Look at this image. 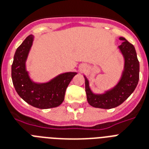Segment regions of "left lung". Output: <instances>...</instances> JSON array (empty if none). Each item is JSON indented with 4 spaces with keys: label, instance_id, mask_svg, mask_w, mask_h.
I'll return each mask as SVG.
<instances>
[{
    "label": "left lung",
    "instance_id": "8db88e82",
    "mask_svg": "<svg viewBox=\"0 0 149 149\" xmlns=\"http://www.w3.org/2000/svg\"><path fill=\"white\" fill-rule=\"evenodd\" d=\"M123 42L118 46L123 56L124 67L119 81L113 88L103 94H95L90 88L89 81L85 75V91L88 104L101 109H112L123 104L135 91L139 80V62L135 47L124 37L119 38Z\"/></svg>",
    "mask_w": 149,
    "mask_h": 149
}]
</instances>
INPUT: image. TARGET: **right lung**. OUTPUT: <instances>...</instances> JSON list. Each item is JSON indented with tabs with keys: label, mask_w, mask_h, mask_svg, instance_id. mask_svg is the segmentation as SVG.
Wrapping results in <instances>:
<instances>
[{
	"label": "right lung",
	"mask_w": 149,
	"mask_h": 149,
	"mask_svg": "<svg viewBox=\"0 0 149 149\" xmlns=\"http://www.w3.org/2000/svg\"><path fill=\"white\" fill-rule=\"evenodd\" d=\"M33 39L34 36L29 35L16 50L11 67L13 86L19 97L29 105L39 109L56 107L63 102L68 86L77 72L60 74L45 83L33 81L26 65Z\"/></svg>",
	"instance_id": "add662e5"
}]
</instances>
